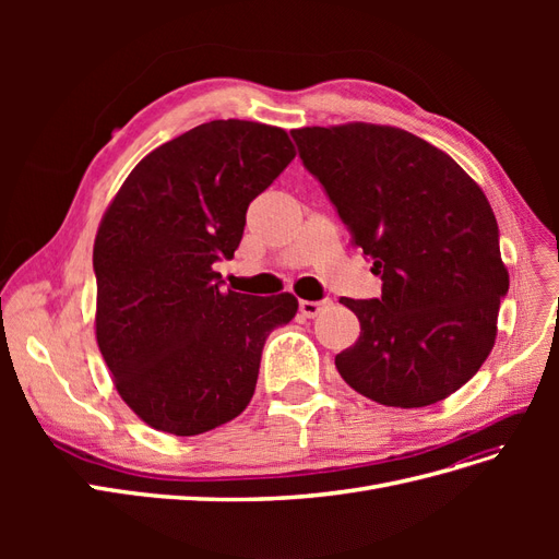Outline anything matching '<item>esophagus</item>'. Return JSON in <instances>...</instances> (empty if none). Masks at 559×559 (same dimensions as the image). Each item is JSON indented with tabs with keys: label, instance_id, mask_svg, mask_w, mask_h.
I'll return each mask as SVG.
<instances>
[{
	"label": "esophagus",
	"instance_id": "obj_1",
	"mask_svg": "<svg viewBox=\"0 0 559 559\" xmlns=\"http://www.w3.org/2000/svg\"><path fill=\"white\" fill-rule=\"evenodd\" d=\"M329 306H331L329 298H326V300H300V302H298V310H300L302 317L312 319V317H317L321 310L329 308Z\"/></svg>",
	"mask_w": 559,
	"mask_h": 559
}]
</instances>
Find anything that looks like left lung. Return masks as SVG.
<instances>
[{
	"mask_svg": "<svg viewBox=\"0 0 559 559\" xmlns=\"http://www.w3.org/2000/svg\"><path fill=\"white\" fill-rule=\"evenodd\" d=\"M292 134L352 247L382 280L380 298H341L361 333L335 357L337 373L392 408L448 399L492 352L509 292L483 189L445 151L401 128L354 121Z\"/></svg>",
	"mask_w": 559,
	"mask_h": 559,
	"instance_id": "8db88e82",
	"label": "left lung"
}]
</instances>
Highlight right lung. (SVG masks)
Wrapping results in <instances>:
<instances>
[{
    "label": "right lung",
    "mask_w": 559,
    "mask_h": 559,
    "mask_svg": "<svg viewBox=\"0 0 559 559\" xmlns=\"http://www.w3.org/2000/svg\"><path fill=\"white\" fill-rule=\"evenodd\" d=\"M294 156L277 126L210 121L151 151L109 202L93 245L95 337L148 427L198 436L249 405L265 337L298 300L224 292L212 263L233 259L249 202Z\"/></svg>",
    "instance_id": "1"
}]
</instances>
